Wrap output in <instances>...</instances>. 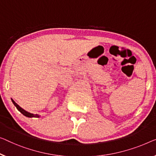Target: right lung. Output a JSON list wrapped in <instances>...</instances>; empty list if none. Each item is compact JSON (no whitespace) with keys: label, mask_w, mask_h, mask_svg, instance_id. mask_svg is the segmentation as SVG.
I'll list each match as a JSON object with an SVG mask.
<instances>
[{"label":"right lung","mask_w":156,"mask_h":156,"mask_svg":"<svg viewBox=\"0 0 156 156\" xmlns=\"http://www.w3.org/2000/svg\"><path fill=\"white\" fill-rule=\"evenodd\" d=\"M12 99V103L14 104V105H15L16 106V108L18 109V111H20V113H22L24 115L27 116V117H28V118H34H34H39V117H40V115H38V114H33V113H31L28 112V111H25L24 109L21 108L20 106H19L18 104L13 100L12 99Z\"/></svg>","instance_id":"obj_1"}]
</instances>
